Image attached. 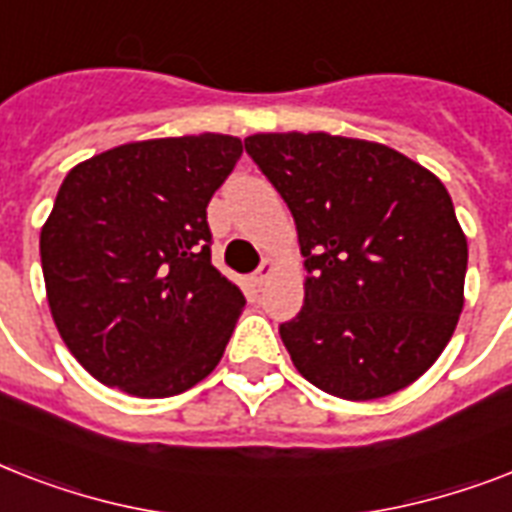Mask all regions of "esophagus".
Instances as JSON below:
<instances>
[{
    "label": "esophagus",
    "mask_w": 512,
    "mask_h": 512,
    "mask_svg": "<svg viewBox=\"0 0 512 512\" xmlns=\"http://www.w3.org/2000/svg\"><path fill=\"white\" fill-rule=\"evenodd\" d=\"M273 271H276V265H273V260H263V265H260V268H257V271H255V276H252L257 287H263L265 281L271 279Z\"/></svg>",
    "instance_id": "34e87169"
}]
</instances>
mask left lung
Here are the masks:
<instances>
[{
  "label": "left lung",
  "mask_w": 512,
  "mask_h": 512,
  "mask_svg": "<svg viewBox=\"0 0 512 512\" xmlns=\"http://www.w3.org/2000/svg\"><path fill=\"white\" fill-rule=\"evenodd\" d=\"M247 154L295 217L303 311L279 335L305 380L372 401L412 385L452 340L468 239L444 183L372 140L257 132Z\"/></svg>",
  "instance_id": "1"
}]
</instances>
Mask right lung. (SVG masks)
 I'll use <instances>...</instances> for the list:
<instances>
[{
	"mask_svg": "<svg viewBox=\"0 0 512 512\" xmlns=\"http://www.w3.org/2000/svg\"><path fill=\"white\" fill-rule=\"evenodd\" d=\"M241 151L220 132L138 140L66 175L39 236L44 287L98 382L167 398L220 364L247 300L212 265L207 204Z\"/></svg>",
	"mask_w": 512,
	"mask_h": 512,
	"instance_id": "add662e5",
	"label": "right lung"
}]
</instances>
